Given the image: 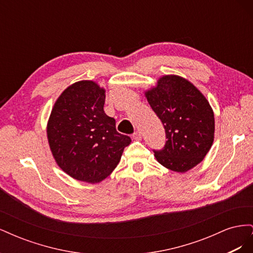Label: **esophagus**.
Listing matches in <instances>:
<instances>
[{
	"label": "esophagus",
	"instance_id": "34e87169",
	"mask_svg": "<svg viewBox=\"0 0 253 253\" xmlns=\"http://www.w3.org/2000/svg\"><path fill=\"white\" fill-rule=\"evenodd\" d=\"M133 139L134 140H140L141 139V133L139 131H137L133 134Z\"/></svg>",
	"mask_w": 253,
	"mask_h": 253
}]
</instances>
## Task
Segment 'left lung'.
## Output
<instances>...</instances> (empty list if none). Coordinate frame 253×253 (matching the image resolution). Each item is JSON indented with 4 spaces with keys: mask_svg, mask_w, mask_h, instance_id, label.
I'll list each match as a JSON object with an SVG mask.
<instances>
[{
    "mask_svg": "<svg viewBox=\"0 0 253 253\" xmlns=\"http://www.w3.org/2000/svg\"><path fill=\"white\" fill-rule=\"evenodd\" d=\"M144 95L162 120L168 139L163 150L154 151L157 162L178 173L201 164L215 131L213 110L202 91L180 76L165 75Z\"/></svg>",
    "mask_w": 253,
    "mask_h": 253,
    "instance_id": "1",
    "label": "left lung"
}]
</instances>
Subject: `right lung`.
<instances>
[{"label":"right lung","mask_w":253,"mask_h":253,"mask_svg":"<svg viewBox=\"0 0 253 253\" xmlns=\"http://www.w3.org/2000/svg\"><path fill=\"white\" fill-rule=\"evenodd\" d=\"M105 89L91 80L66 87L56 100L46 133L60 169L74 179L100 182L119 164L131 138L104 113Z\"/></svg>","instance_id":"add662e5"}]
</instances>
